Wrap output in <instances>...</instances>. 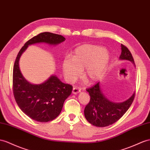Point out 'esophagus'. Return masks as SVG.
I'll return each mask as SVG.
<instances>
[{
	"label": "esophagus",
	"mask_w": 150,
	"mask_h": 150,
	"mask_svg": "<svg viewBox=\"0 0 150 150\" xmlns=\"http://www.w3.org/2000/svg\"><path fill=\"white\" fill-rule=\"evenodd\" d=\"M80 91H81V89H80V88H79L78 87H74V88H73L72 93H73V94H76L79 93Z\"/></svg>",
	"instance_id": "1"
}]
</instances>
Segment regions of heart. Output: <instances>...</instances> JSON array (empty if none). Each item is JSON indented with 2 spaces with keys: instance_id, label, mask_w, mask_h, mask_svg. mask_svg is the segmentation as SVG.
Listing matches in <instances>:
<instances>
[{
  "instance_id": "heart-1",
  "label": "heart",
  "mask_w": 150,
  "mask_h": 150,
  "mask_svg": "<svg viewBox=\"0 0 150 150\" xmlns=\"http://www.w3.org/2000/svg\"><path fill=\"white\" fill-rule=\"evenodd\" d=\"M110 59L108 51L101 46L83 44L76 47L72 57H65L62 62L64 77L69 83H74L82 74L87 81L94 83L104 75Z\"/></svg>"
}]
</instances>
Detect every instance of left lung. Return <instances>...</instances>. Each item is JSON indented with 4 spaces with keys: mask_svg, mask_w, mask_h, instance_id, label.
<instances>
[{
    "mask_svg": "<svg viewBox=\"0 0 150 150\" xmlns=\"http://www.w3.org/2000/svg\"><path fill=\"white\" fill-rule=\"evenodd\" d=\"M120 59L129 60L134 64V58L128 48L121 44ZM87 91L90 95V101L84 110V115L90 124L103 127L114 124L124 115L134 101L135 93L127 100L122 103H113L103 94L99 82Z\"/></svg>",
    "mask_w": 150,
    "mask_h": 150,
    "instance_id": "8db88e82",
    "label": "left lung"
}]
</instances>
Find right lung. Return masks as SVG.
Wrapping results in <instances>:
<instances>
[{"instance_id": "right-lung-1", "label": "right lung", "mask_w": 150, "mask_h": 150, "mask_svg": "<svg viewBox=\"0 0 150 150\" xmlns=\"http://www.w3.org/2000/svg\"><path fill=\"white\" fill-rule=\"evenodd\" d=\"M65 40L61 35L43 32L25 44L18 52L13 68V93L18 106L25 114L39 122H47L60 114L66 99L73 87L64 83L56 75H52L40 84H32L23 76L19 67L20 58L28 45L37 43L57 45Z\"/></svg>"}]
</instances>
